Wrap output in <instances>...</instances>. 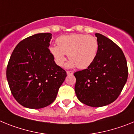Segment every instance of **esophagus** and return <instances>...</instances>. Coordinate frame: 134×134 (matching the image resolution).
<instances>
[{
	"label": "esophagus",
	"mask_w": 134,
	"mask_h": 134,
	"mask_svg": "<svg viewBox=\"0 0 134 134\" xmlns=\"http://www.w3.org/2000/svg\"><path fill=\"white\" fill-rule=\"evenodd\" d=\"M67 75H73L74 72L71 71H67Z\"/></svg>",
	"instance_id": "obj_1"
}]
</instances>
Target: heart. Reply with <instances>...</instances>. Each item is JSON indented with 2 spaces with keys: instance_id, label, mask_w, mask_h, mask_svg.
<instances>
[{
  "instance_id": "b5f03b06",
  "label": "heart",
  "mask_w": 134,
  "mask_h": 134,
  "mask_svg": "<svg viewBox=\"0 0 134 134\" xmlns=\"http://www.w3.org/2000/svg\"><path fill=\"white\" fill-rule=\"evenodd\" d=\"M58 46H51L49 51L55 63L63 67L67 60H70L67 67L73 68L77 66L83 69L91 65L96 59L98 51V42L91 35L74 34L63 35L56 40Z\"/></svg>"
}]
</instances>
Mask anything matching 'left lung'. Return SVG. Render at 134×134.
<instances>
[{"label":"left lung","mask_w":134,"mask_h":134,"mask_svg":"<svg viewBox=\"0 0 134 134\" xmlns=\"http://www.w3.org/2000/svg\"><path fill=\"white\" fill-rule=\"evenodd\" d=\"M95 36L98 51L91 65L74 73L75 92L79 100L92 107L112 103L121 92L128 77L127 60L115 43L100 34Z\"/></svg>","instance_id":"1"}]
</instances>
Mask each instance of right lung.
<instances>
[{"instance_id": "obj_1", "label": "right lung", "mask_w": 134, "mask_h": 134, "mask_svg": "<svg viewBox=\"0 0 134 134\" xmlns=\"http://www.w3.org/2000/svg\"><path fill=\"white\" fill-rule=\"evenodd\" d=\"M51 36L40 33L23 40L9 60V88L15 99L24 107L38 109L53 103L67 76L50 53Z\"/></svg>"}]
</instances>
